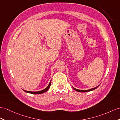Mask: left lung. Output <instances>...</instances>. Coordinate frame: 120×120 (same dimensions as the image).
<instances>
[{
    "mask_svg": "<svg viewBox=\"0 0 120 120\" xmlns=\"http://www.w3.org/2000/svg\"><path fill=\"white\" fill-rule=\"evenodd\" d=\"M99 86V85L98 86H96V87H94V88H93V89H90V90H78V89H76L74 88V87H73V88L74 90H75L76 91H77V92H87L92 91V90H95L96 89H97Z\"/></svg>",
    "mask_w": 120,
    "mask_h": 120,
    "instance_id": "left-lung-1",
    "label": "left lung"
}]
</instances>
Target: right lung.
I'll list each match as a JSON object with an SVG mask.
<instances>
[{
    "mask_svg": "<svg viewBox=\"0 0 120 120\" xmlns=\"http://www.w3.org/2000/svg\"><path fill=\"white\" fill-rule=\"evenodd\" d=\"M51 80L50 81V83H49V85L47 86V87H46L45 89H44L42 90H40V91H38V92H31V91H27V90H24V91L26 93H30V94H43V93L46 92V91H47V90H49V87L51 85Z\"/></svg>",
    "mask_w": 120,
    "mask_h": 120,
    "instance_id": "add662e5",
    "label": "right lung"
}]
</instances>
